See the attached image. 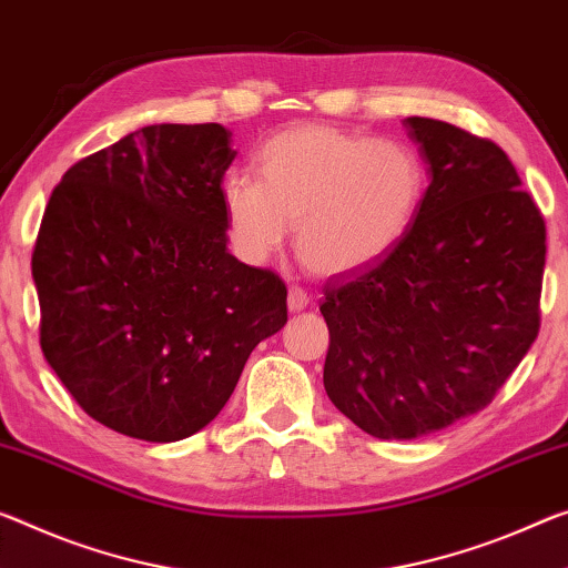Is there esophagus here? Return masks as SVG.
I'll list each match as a JSON object with an SVG mask.
<instances>
[{
	"label": "esophagus",
	"mask_w": 568,
	"mask_h": 568,
	"mask_svg": "<svg viewBox=\"0 0 568 568\" xmlns=\"http://www.w3.org/2000/svg\"><path fill=\"white\" fill-rule=\"evenodd\" d=\"M305 305H308V293L301 291V287H291V291H287V311L298 313Z\"/></svg>",
	"instance_id": "obj_1"
}]
</instances>
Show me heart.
Returning a JSON list of instances; mask_svg holds the SVG:
<instances>
[{"label":"heart","mask_w":568,"mask_h":568,"mask_svg":"<svg viewBox=\"0 0 568 568\" xmlns=\"http://www.w3.org/2000/svg\"><path fill=\"white\" fill-rule=\"evenodd\" d=\"M260 182L232 174L222 186L232 250L263 265L295 224V252L311 273L348 275L402 245L425 202L427 171L404 141L305 123L255 156Z\"/></svg>","instance_id":"heart-1"}]
</instances>
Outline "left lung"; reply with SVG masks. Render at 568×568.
<instances>
[{"instance_id":"left-lung-1","label":"left lung","mask_w":568,"mask_h":568,"mask_svg":"<svg viewBox=\"0 0 568 568\" xmlns=\"http://www.w3.org/2000/svg\"><path fill=\"white\" fill-rule=\"evenodd\" d=\"M429 186L402 245L326 283L323 386L379 439H417L493 402L538 336L546 224L506 151L402 121Z\"/></svg>"}]
</instances>
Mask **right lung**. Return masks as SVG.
I'll return each mask as SVG.
<instances>
[{"instance_id": "1", "label": "right lung", "mask_w": 568, "mask_h": 568, "mask_svg": "<svg viewBox=\"0 0 568 568\" xmlns=\"http://www.w3.org/2000/svg\"><path fill=\"white\" fill-rule=\"evenodd\" d=\"M220 123H156L78 161L32 252L42 354L101 425L176 443L217 417L287 321L270 270L227 250Z\"/></svg>"}]
</instances>
